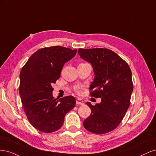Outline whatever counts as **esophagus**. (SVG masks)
Instances as JSON below:
<instances>
[{"mask_svg":"<svg viewBox=\"0 0 156 156\" xmlns=\"http://www.w3.org/2000/svg\"><path fill=\"white\" fill-rule=\"evenodd\" d=\"M76 104L79 105H84V102L81 100H80V99H77Z\"/></svg>","mask_w":156,"mask_h":156,"instance_id":"1","label":"esophagus"}]
</instances>
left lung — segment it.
<instances>
[{
  "label": "left lung",
  "mask_w": 156,
  "mask_h": 156,
  "mask_svg": "<svg viewBox=\"0 0 156 156\" xmlns=\"http://www.w3.org/2000/svg\"><path fill=\"white\" fill-rule=\"evenodd\" d=\"M78 53L93 67L94 81L90 86V95L101 98L100 103L92 105L91 114L83 122L87 130L104 134L120 124L130 105L133 86L131 71L125 60L108 49H79Z\"/></svg>",
  "instance_id": "left-lung-1"
}]
</instances>
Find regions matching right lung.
I'll return each instance as SVG.
<instances>
[{
	"instance_id": "add662e5",
	"label": "right lung",
	"mask_w": 156,
	"mask_h": 156,
	"mask_svg": "<svg viewBox=\"0 0 156 156\" xmlns=\"http://www.w3.org/2000/svg\"><path fill=\"white\" fill-rule=\"evenodd\" d=\"M76 53L77 49L61 46L40 49L22 68L19 92L27 119L37 130L48 133L57 131L65 115L74 108L75 98L55 99L51 84L60 78L64 64Z\"/></svg>"
}]
</instances>
